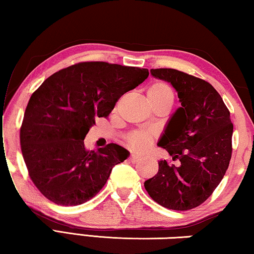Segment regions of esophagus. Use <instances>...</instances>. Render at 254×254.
Here are the masks:
<instances>
[{
	"label": "esophagus",
	"mask_w": 254,
	"mask_h": 254,
	"mask_svg": "<svg viewBox=\"0 0 254 254\" xmlns=\"http://www.w3.org/2000/svg\"><path fill=\"white\" fill-rule=\"evenodd\" d=\"M128 160L132 163H137L141 160V157L140 156H136V154H131L130 157H128Z\"/></svg>",
	"instance_id": "obj_1"
}]
</instances>
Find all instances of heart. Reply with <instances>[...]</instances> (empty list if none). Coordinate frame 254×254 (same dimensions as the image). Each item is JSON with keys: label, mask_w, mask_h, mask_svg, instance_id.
Instances as JSON below:
<instances>
[{"label": "heart", "mask_w": 254, "mask_h": 254, "mask_svg": "<svg viewBox=\"0 0 254 254\" xmlns=\"http://www.w3.org/2000/svg\"><path fill=\"white\" fill-rule=\"evenodd\" d=\"M147 98L152 106L158 104H168L174 103V91L170 86L163 81H154L147 89ZM156 139V133L151 131H133L126 137V143L130 149L136 152H143L148 150Z\"/></svg>", "instance_id": "obj_1"}]
</instances>
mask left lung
Segmentation results:
<instances>
[{"instance_id":"obj_1","label":"left lung","mask_w":254,"mask_h":254,"mask_svg":"<svg viewBox=\"0 0 254 254\" xmlns=\"http://www.w3.org/2000/svg\"><path fill=\"white\" fill-rule=\"evenodd\" d=\"M150 71L173 85L182 102L158 143L180 166L160 160L158 174L145 180L144 188L163 207L195 208L213 194L229 168L233 134L230 111L208 81L173 68Z\"/></svg>"}]
</instances>
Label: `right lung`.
Here are the masks:
<instances>
[{
    "instance_id": "obj_1",
    "label": "right lung",
    "mask_w": 254,
    "mask_h": 254,
    "mask_svg": "<svg viewBox=\"0 0 254 254\" xmlns=\"http://www.w3.org/2000/svg\"><path fill=\"white\" fill-rule=\"evenodd\" d=\"M148 76L147 68L83 62L55 72L33 92L20 144L30 178L47 199L80 205L104 187L128 152L115 143L88 150L84 139L96 118L109 117L119 98Z\"/></svg>"
}]
</instances>
